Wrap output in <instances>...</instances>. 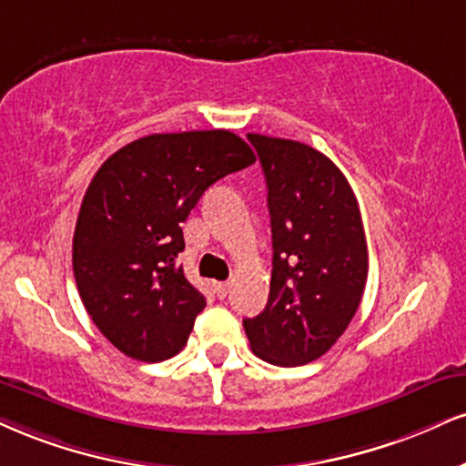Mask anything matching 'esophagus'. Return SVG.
<instances>
[{
	"instance_id": "esophagus-1",
	"label": "esophagus",
	"mask_w": 466,
	"mask_h": 466,
	"mask_svg": "<svg viewBox=\"0 0 466 466\" xmlns=\"http://www.w3.org/2000/svg\"><path fill=\"white\" fill-rule=\"evenodd\" d=\"M215 290H217L218 299H226L228 293H229V282H217L215 284Z\"/></svg>"
}]
</instances>
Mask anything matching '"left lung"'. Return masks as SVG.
<instances>
[{
    "label": "left lung",
    "mask_w": 466,
    "mask_h": 466,
    "mask_svg": "<svg viewBox=\"0 0 466 466\" xmlns=\"http://www.w3.org/2000/svg\"><path fill=\"white\" fill-rule=\"evenodd\" d=\"M267 179L273 271L265 310L243 319L251 351L299 367L332 347L360 306L369 254L360 206L321 151L248 134Z\"/></svg>",
    "instance_id": "1"
}]
</instances>
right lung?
Wrapping results in <instances>:
<instances>
[{"label":"right lung","mask_w":466,"mask_h":466,"mask_svg":"<svg viewBox=\"0 0 466 466\" xmlns=\"http://www.w3.org/2000/svg\"><path fill=\"white\" fill-rule=\"evenodd\" d=\"M228 130L149 134L110 156L84 195L73 276L93 323L116 350L160 362L187 345L206 299L184 278L179 223L204 190L254 165Z\"/></svg>","instance_id":"right-lung-1"}]
</instances>
